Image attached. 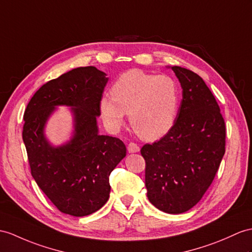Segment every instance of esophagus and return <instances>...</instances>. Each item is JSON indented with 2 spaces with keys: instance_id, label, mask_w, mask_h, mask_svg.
Segmentation results:
<instances>
[{
  "instance_id": "obj_1",
  "label": "esophagus",
  "mask_w": 252,
  "mask_h": 252,
  "mask_svg": "<svg viewBox=\"0 0 252 252\" xmlns=\"http://www.w3.org/2000/svg\"><path fill=\"white\" fill-rule=\"evenodd\" d=\"M127 150H128V152H129V153H138L140 151V146L137 143L130 142L129 144H128V146H127Z\"/></svg>"
}]
</instances>
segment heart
<instances>
[{"label": "heart", "mask_w": 252, "mask_h": 252, "mask_svg": "<svg viewBox=\"0 0 252 252\" xmlns=\"http://www.w3.org/2000/svg\"><path fill=\"white\" fill-rule=\"evenodd\" d=\"M111 96L100 98L99 111L112 131L121 129L126 114L134 132L147 141L163 137L174 125L180 90L172 77L130 69L115 80Z\"/></svg>", "instance_id": "b5f03b06"}]
</instances>
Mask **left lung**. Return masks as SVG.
I'll use <instances>...</instances> for the list:
<instances>
[{"label":"left lung","instance_id":"left-lung-1","mask_svg":"<svg viewBox=\"0 0 252 252\" xmlns=\"http://www.w3.org/2000/svg\"><path fill=\"white\" fill-rule=\"evenodd\" d=\"M183 89L173 127L145 144V186L151 203L168 214L185 213L213 183L225 152V124L211 90L197 73L171 67Z\"/></svg>","mask_w":252,"mask_h":252}]
</instances>
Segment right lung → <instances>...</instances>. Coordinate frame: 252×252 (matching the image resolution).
<instances>
[{
    "instance_id": "add662e5",
    "label": "right lung",
    "mask_w": 252,
    "mask_h": 252,
    "mask_svg": "<svg viewBox=\"0 0 252 252\" xmlns=\"http://www.w3.org/2000/svg\"><path fill=\"white\" fill-rule=\"evenodd\" d=\"M108 82L94 66L78 67L50 80L36 92L24 111L22 139L31 174L60 212L88 216L109 199V176L126 156L119 138L98 132L99 101ZM55 105H69L75 120L73 139L53 148L43 127Z\"/></svg>"
}]
</instances>
